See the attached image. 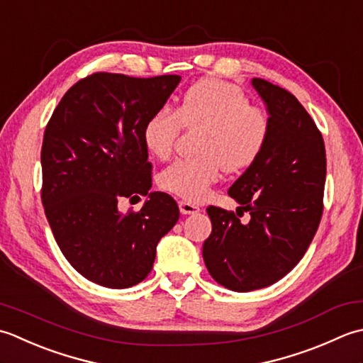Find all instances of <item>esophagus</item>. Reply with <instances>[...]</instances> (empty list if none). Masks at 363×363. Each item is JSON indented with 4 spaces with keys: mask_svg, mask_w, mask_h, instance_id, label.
I'll return each mask as SVG.
<instances>
[{
    "mask_svg": "<svg viewBox=\"0 0 363 363\" xmlns=\"http://www.w3.org/2000/svg\"><path fill=\"white\" fill-rule=\"evenodd\" d=\"M179 206H180L182 214H197L199 211H201V208H199L196 203L188 202V201H182L179 203Z\"/></svg>",
    "mask_w": 363,
    "mask_h": 363,
    "instance_id": "1",
    "label": "esophagus"
}]
</instances>
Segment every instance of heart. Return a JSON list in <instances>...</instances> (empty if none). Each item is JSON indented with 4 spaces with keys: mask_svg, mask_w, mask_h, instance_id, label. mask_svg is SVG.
I'll list each match as a JSON object with an SVG mask.
<instances>
[{
    "mask_svg": "<svg viewBox=\"0 0 363 363\" xmlns=\"http://www.w3.org/2000/svg\"><path fill=\"white\" fill-rule=\"evenodd\" d=\"M183 127H202L194 157L182 158L161 175L162 188L199 202L224 171L238 172L260 157L269 136V117L250 105L240 87L216 78L192 84L177 111L160 109L143 128L144 144L155 157H171Z\"/></svg>",
    "mask_w": 363,
    "mask_h": 363,
    "instance_id": "heart-1",
    "label": "heart"
}]
</instances>
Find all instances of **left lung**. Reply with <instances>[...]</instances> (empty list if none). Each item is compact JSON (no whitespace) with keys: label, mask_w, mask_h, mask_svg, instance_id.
<instances>
[{"label":"left lung","mask_w":363,"mask_h":363,"mask_svg":"<svg viewBox=\"0 0 363 363\" xmlns=\"http://www.w3.org/2000/svg\"><path fill=\"white\" fill-rule=\"evenodd\" d=\"M252 86L269 114L263 152L228 189L236 213L208 206L206 269L219 285L246 293L286 276L312 242L323 214L326 150L320 130L298 99L269 81ZM246 211L249 221L239 218Z\"/></svg>","instance_id":"obj_1"}]
</instances>
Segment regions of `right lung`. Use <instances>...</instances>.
I'll list each match as a JSON object with an SVG mask.
<instances>
[{"mask_svg": "<svg viewBox=\"0 0 363 363\" xmlns=\"http://www.w3.org/2000/svg\"><path fill=\"white\" fill-rule=\"evenodd\" d=\"M179 75L133 78L97 72L73 84L43 135L42 203L59 249L81 276L130 288L149 276L157 244L180 218L166 192H149L152 164L144 123ZM150 194L139 212L122 213L123 196Z\"/></svg>", "mask_w": 363, "mask_h": 363, "instance_id": "1", "label": "right lung"}]
</instances>
